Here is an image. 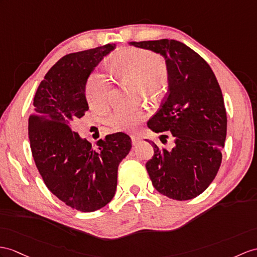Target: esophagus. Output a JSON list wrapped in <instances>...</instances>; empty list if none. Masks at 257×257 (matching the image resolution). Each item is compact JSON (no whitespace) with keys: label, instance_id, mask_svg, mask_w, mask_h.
Here are the masks:
<instances>
[{"label":"esophagus","instance_id":"34e87169","mask_svg":"<svg viewBox=\"0 0 257 257\" xmlns=\"http://www.w3.org/2000/svg\"><path fill=\"white\" fill-rule=\"evenodd\" d=\"M131 139H132V144H133V145L135 146V145H137V144H139V143L141 142L142 137H141V136H139V135H134V136L131 137Z\"/></svg>","mask_w":257,"mask_h":257}]
</instances>
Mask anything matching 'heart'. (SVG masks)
<instances>
[{"instance_id":"heart-1","label":"heart","mask_w":257,"mask_h":257,"mask_svg":"<svg viewBox=\"0 0 257 257\" xmlns=\"http://www.w3.org/2000/svg\"><path fill=\"white\" fill-rule=\"evenodd\" d=\"M110 68L117 76L132 79L143 90L154 91L168 78V66L164 58L147 50L131 49L115 55L110 61ZM110 80L100 73H93L88 79L86 93L93 109L102 110L110 102ZM145 113L140 110L116 109L109 117L111 127L117 132L137 127Z\"/></svg>"}]
</instances>
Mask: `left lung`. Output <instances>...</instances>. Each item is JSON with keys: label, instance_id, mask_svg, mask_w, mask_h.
<instances>
[{"label": "left lung", "instance_id": "obj_1", "mask_svg": "<svg viewBox=\"0 0 257 257\" xmlns=\"http://www.w3.org/2000/svg\"><path fill=\"white\" fill-rule=\"evenodd\" d=\"M166 58L169 90L150 120L154 132H171L174 147H158L152 141L153 158L146 169L162 195L187 201L202 194L217 176L227 135V112L218 80L209 64L177 40L130 42ZM166 136V135H161Z\"/></svg>", "mask_w": 257, "mask_h": 257}]
</instances>
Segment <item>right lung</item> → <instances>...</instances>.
<instances>
[{
	"instance_id": "add662e5",
	"label": "right lung",
	"mask_w": 257,
	"mask_h": 257,
	"mask_svg": "<svg viewBox=\"0 0 257 257\" xmlns=\"http://www.w3.org/2000/svg\"><path fill=\"white\" fill-rule=\"evenodd\" d=\"M114 48L108 43L60 59L37 89L28 120L31 154L43 182L60 201L83 212L111 202L118 165L132 147L130 136L121 132L92 145L72 130L89 109L87 78Z\"/></svg>"
}]
</instances>
